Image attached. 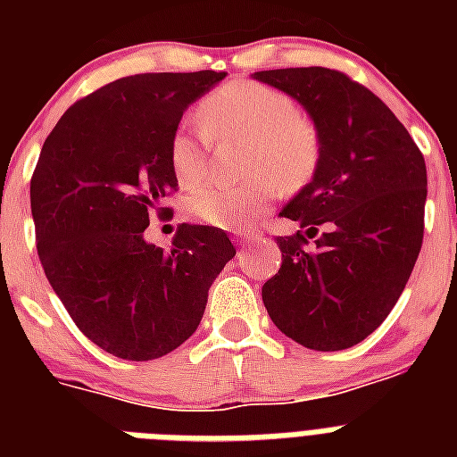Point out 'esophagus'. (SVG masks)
I'll return each mask as SVG.
<instances>
[{"mask_svg": "<svg viewBox=\"0 0 457 457\" xmlns=\"http://www.w3.org/2000/svg\"><path fill=\"white\" fill-rule=\"evenodd\" d=\"M236 236L240 237L242 242H249V240H256V237H261V231H237Z\"/></svg>", "mask_w": 457, "mask_h": 457, "instance_id": "34e87169", "label": "esophagus"}]
</instances>
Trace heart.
Wrapping results in <instances>:
<instances>
[{"label":"heart","mask_w":457,"mask_h":457,"mask_svg":"<svg viewBox=\"0 0 457 457\" xmlns=\"http://www.w3.org/2000/svg\"><path fill=\"white\" fill-rule=\"evenodd\" d=\"M201 128L210 137L236 135L249 141L247 173L253 179L237 187L201 185L187 199L194 220L217 228L252 224L281 189H300L320 162V135L316 123L278 88L258 82H228L199 104ZM169 164L183 187L205 176V141L189 128H179L169 139Z\"/></svg>","instance_id":"1"}]
</instances>
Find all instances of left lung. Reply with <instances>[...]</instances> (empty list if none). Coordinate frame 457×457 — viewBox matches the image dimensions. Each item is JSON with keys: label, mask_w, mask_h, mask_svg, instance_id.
<instances>
[{"label": "left lung", "mask_w": 457, "mask_h": 457, "mask_svg": "<svg viewBox=\"0 0 457 457\" xmlns=\"http://www.w3.org/2000/svg\"><path fill=\"white\" fill-rule=\"evenodd\" d=\"M253 79L297 100L320 135L313 179L278 212L304 231L277 237L281 268L263 304L304 348H353L385 322L417 263L426 162L394 112L345 72L278 68ZM309 237L317 247L304 250Z\"/></svg>", "instance_id": "left-lung-1"}]
</instances>
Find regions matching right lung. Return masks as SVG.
I'll return each mask as SVG.
<instances>
[{"instance_id": "obj_1", "label": "right lung", "mask_w": 457, "mask_h": 457, "mask_svg": "<svg viewBox=\"0 0 457 457\" xmlns=\"http://www.w3.org/2000/svg\"><path fill=\"white\" fill-rule=\"evenodd\" d=\"M226 72H144L78 100L43 144L31 176L40 265L79 332L130 361L183 345L208 290L236 256L217 226L180 224L169 252L144 240L179 180L169 139L183 112Z\"/></svg>"}]
</instances>
